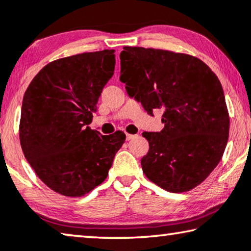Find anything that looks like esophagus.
I'll use <instances>...</instances> for the list:
<instances>
[{
    "label": "esophagus",
    "mask_w": 251,
    "mask_h": 251,
    "mask_svg": "<svg viewBox=\"0 0 251 251\" xmlns=\"http://www.w3.org/2000/svg\"><path fill=\"white\" fill-rule=\"evenodd\" d=\"M133 138H136V134H130V133H126V140H132Z\"/></svg>",
    "instance_id": "esophagus-1"
}]
</instances>
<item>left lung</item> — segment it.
Here are the masks:
<instances>
[{
    "mask_svg": "<svg viewBox=\"0 0 251 251\" xmlns=\"http://www.w3.org/2000/svg\"><path fill=\"white\" fill-rule=\"evenodd\" d=\"M121 75L148 114L164 108L161 132H144L141 158L148 179L170 192L199 186L216 168L227 144L230 117L217 75L198 57L172 50L125 46Z\"/></svg>",
    "mask_w": 251,
    "mask_h": 251,
    "instance_id": "obj_1",
    "label": "left lung"
}]
</instances>
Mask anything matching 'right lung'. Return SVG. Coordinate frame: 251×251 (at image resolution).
<instances>
[{"label":"right lung","instance_id":"add662e5","mask_svg":"<svg viewBox=\"0 0 251 251\" xmlns=\"http://www.w3.org/2000/svg\"><path fill=\"white\" fill-rule=\"evenodd\" d=\"M114 50L62 57L46 64L24 95L19 126L25 157L47 187L81 197L107 177L126 140L88 126L101 90L114 74Z\"/></svg>","mask_w":251,"mask_h":251}]
</instances>
